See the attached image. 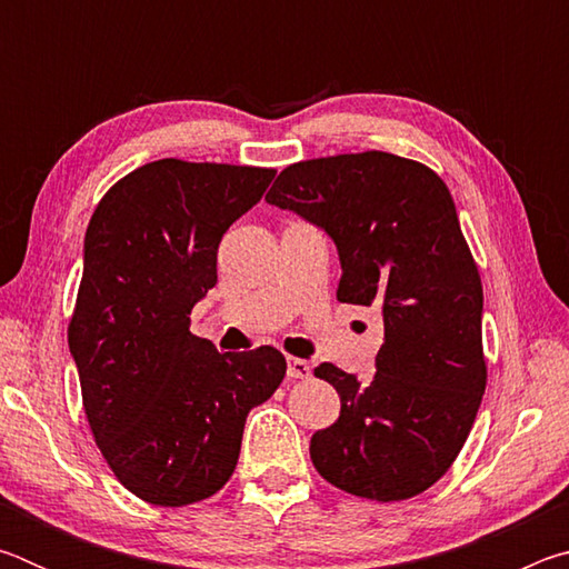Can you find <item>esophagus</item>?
<instances>
[{"mask_svg": "<svg viewBox=\"0 0 569 569\" xmlns=\"http://www.w3.org/2000/svg\"><path fill=\"white\" fill-rule=\"evenodd\" d=\"M311 377V366L296 356H288V379H308Z\"/></svg>", "mask_w": 569, "mask_h": 569, "instance_id": "esophagus-1", "label": "esophagus"}]
</instances>
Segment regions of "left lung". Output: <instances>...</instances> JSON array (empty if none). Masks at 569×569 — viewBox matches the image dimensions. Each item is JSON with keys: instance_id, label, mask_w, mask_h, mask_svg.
I'll list each match as a JSON object with an SVG mask.
<instances>
[{"instance_id": "left-lung-1", "label": "left lung", "mask_w": 569, "mask_h": 569, "mask_svg": "<svg viewBox=\"0 0 569 569\" xmlns=\"http://www.w3.org/2000/svg\"><path fill=\"white\" fill-rule=\"evenodd\" d=\"M266 200L329 233L336 298L383 319L371 381L313 369L341 397L339 419L311 437L313 467L377 502L421 495L465 447L487 387L485 296L449 188L417 160L369 150L288 166Z\"/></svg>"}]
</instances>
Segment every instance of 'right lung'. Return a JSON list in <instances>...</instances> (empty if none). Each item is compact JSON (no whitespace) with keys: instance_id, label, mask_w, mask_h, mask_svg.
Masks as SVG:
<instances>
[{"instance_id":"right-lung-1","label":"right lung","mask_w":569,"mask_h":569,"mask_svg":"<svg viewBox=\"0 0 569 569\" xmlns=\"http://www.w3.org/2000/svg\"><path fill=\"white\" fill-rule=\"evenodd\" d=\"M276 170L176 158L104 192L84 233L67 329L94 441L124 487L158 507L216 495L233 475L248 411L273 397V346L220 353L190 333L218 283V246Z\"/></svg>"}]
</instances>
